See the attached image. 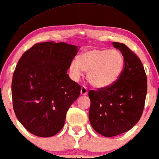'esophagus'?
<instances>
[{
    "instance_id": "esophagus-1",
    "label": "esophagus",
    "mask_w": 159,
    "mask_h": 159,
    "mask_svg": "<svg viewBox=\"0 0 159 159\" xmlns=\"http://www.w3.org/2000/svg\"><path fill=\"white\" fill-rule=\"evenodd\" d=\"M80 94L82 95H86L88 94V90L86 87L83 86L81 88V91H80Z\"/></svg>"
}]
</instances>
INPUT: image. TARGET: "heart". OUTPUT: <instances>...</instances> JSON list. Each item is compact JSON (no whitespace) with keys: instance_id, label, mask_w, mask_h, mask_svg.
<instances>
[{"instance_id":"heart-1","label":"heart","mask_w":159,"mask_h":159,"mask_svg":"<svg viewBox=\"0 0 159 159\" xmlns=\"http://www.w3.org/2000/svg\"><path fill=\"white\" fill-rule=\"evenodd\" d=\"M125 59L119 50L91 49L80 54L79 61L74 59L69 70L73 80L78 81L84 70L87 79L97 89H106L114 85L124 70Z\"/></svg>"}]
</instances>
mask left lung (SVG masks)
Instances as JSON below:
<instances>
[{
  "mask_svg": "<svg viewBox=\"0 0 159 159\" xmlns=\"http://www.w3.org/2000/svg\"><path fill=\"white\" fill-rule=\"evenodd\" d=\"M125 59L124 70L114 85L90 91L89 117L91 126L105 137L129 131L142 115L147 91V80L141 60L127 46L112 42Z\"/></svg>",
  "mask_w": 159,
  "mask_h": 159,
  "instance_id": "8db88e82",
  "label": "left lung"
}]
</instances>
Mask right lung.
<instances>
[{"label":"right lung","mask_w":159,"mask_h":159,"mask_svg":"<svg viewBox=\"0 0 159 159\" xmlns=\"http://www.w3.org/2000/svg\"><path fill=\"white\" fill-rule=\"evenodd\" d=\"M80 47L65 42L35 44L20 58L12 76L13 109L27 131L51 137L62 129L81 87L67 74Z\"/></svg>","instance_id":"add662e5"}]
</instances>
